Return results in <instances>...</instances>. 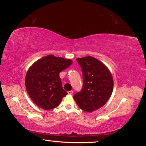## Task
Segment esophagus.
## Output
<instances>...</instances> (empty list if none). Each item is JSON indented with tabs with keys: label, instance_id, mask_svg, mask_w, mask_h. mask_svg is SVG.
Returning <instances> with one entry per match:
<instances>
[{
	"label": "esophagus",
	"instance_id": "obj_1",
	"mask_svg": "<svg viewBox=\"0 0 146 146\" xmlns=\"http://www.w3.org/2000/svg\"><path fill=\"white\" fill-rule=\"evenodd\" d=\"M73 93V91H68V94H72Z\"/></svg>",
	"mask_w": 146,
	"mask_h": 146
}]
</instances>
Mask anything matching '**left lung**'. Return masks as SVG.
Returning <instances> with one entry per match:
<instances>
[{
  "mask_svg": "<svg viewBox=\"0 0 146 146\" xmlns=\"http://www.w3.org/2000/svg\"><path fill=\"white\" fill-rule=\"evenodd\" d=\"M83 73V85L73 99L82 110L91 113L103 107L111 96L114 81L109 69L94 57L77 58Z\"/></svg>",
  "mask_w": 146,
  "mask_h": 146,
  "instance_id": "8db88e82",
  "label": "left lung"
}]
</instances>
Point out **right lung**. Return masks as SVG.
Masks as SVG:
<instances>
[{
  "mask_svg": "<svg viewBox=\"0 0 146 146\" xmlns=\"http://www.w3.org/2000/svg\"><path fill=\"white\" fill-rule=\"evenodd\" d=\"M72 63L70 59L50 55L37 60L29 68L25 85L33 103L45 110L58 106L68 94L63 89L59 74Z\"/></svg>",
  "mask_w": 146,
  "mask_h": 146,
  "instance_id": "right-lung-1",
  "label": "right lung"
}]
</instances>
